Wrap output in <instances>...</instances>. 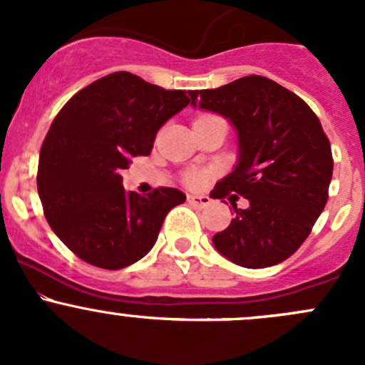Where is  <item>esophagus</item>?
Returning a JSON list of instances; mask_svg holds the SVG:
<instances>
[{"label": "esophagus", "mask_w": 365, "mask_h": 365, "mask_svg": "<svg viewBox=\"0 0 365 365\" xmlns=\"http://www.w3.org/2000/svg\"><path fill=\"white\" fill-rule=\"evenodd\" d=\"M187 201H189L192 206H196V208H205V206L212 203V200H210L208 196H197V194H190V196H187Z\"/></svg>", "instance_id": "esophagus-1"}]
</instances>
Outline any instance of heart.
Returning a JSON list of instances; mask_svg holds the SVG:
<instances>
[{"mask_svg": "<svg viewBox=\"0 0 365 365\" xmlns=\"http://www.w3.org/2000/svg\"><path fill=\"white\" fill-rule=\"evenodd\" d=\"M206 116H212V114H203V116L200 118H206ZM200 118H197V120H200ZM183 180H185V183L189 187H197L205 182V175L201 171H189Z\"/></svg>", "mask_w": 365, "mask_h": 365, "instance_id": "b5f03b06", "label": "heart"}]
</instances>
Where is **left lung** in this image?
Segmentation results:
<instances>
[{"mask_svg":"<svg viewBox=\"0 0 365 365\" xmlns=\"http://www.w3.org/2000/svg\"><path fill=\"white\" fill-rule=\"evenodd\" d=\"M230 118L240 159L212 197L230 201L235 219L213 235L215 249L245 268L288 259L311 233L329 200L332 148L314 111L293 91L263 76L194 91L192 104ZM234 194L231 195L230 192ZM238 195L250 200L237 209Z\"/></svg>","mask_w":365,"mask_h":365,"instance_id":"1","label":"left lung"}]
</instances>
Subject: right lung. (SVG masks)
<instances>
[{
  "label": "right lung",
  "instance_id": "right-lung-1",
  "mask_svg": "<svg viewBox=\"0 0 365 365\" xmlns=\"http://www.w3.org/2000/svg\"><path fill=\"white\" fill-rule=\"evenodd\" d=\"M192 95L114 72L77 91L56 114L40 148L36 187L51 230L77 257L120 270L153 247L185 194L171 187L127 192L120 173L132 157L152 153L159 128Z\"/></svg>",
  "mask_w": 365,
  "mask_h": 365
}]
</instances>
